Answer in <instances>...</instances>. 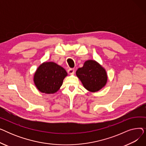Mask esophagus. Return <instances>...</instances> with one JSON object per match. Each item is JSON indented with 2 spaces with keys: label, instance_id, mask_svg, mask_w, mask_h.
<instances>
[{
  "label": "esophagus",
  "instance_id": "obj_1",
  "mask_svg": "<svg viewBox=\"0 0 146 146\" xmlns=\"http://www.w3.org/2000/svg\"><path fill=\"white\" fill-rule=\"evenodd\" d=\"M67 72L69 74H73L74 73V70L73 68H69Z\"/></svg>",
  "mask_w": 146,
  "mask_h": 146
}]
</instances>
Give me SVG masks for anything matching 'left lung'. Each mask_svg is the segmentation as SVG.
Returning <instances> with one entry per match:
<instances>
[{
    "label": "left lung",
    "mask_w": 146,
    "mask_h": 146,
    "mask_svg": "<svg viewBox=\"0 0 146 146\" xmlns=\"http://www.w3.org/2000/svg\"><path fill=\"white\" fill-rule=\"evenodd\" d=\"M83 86L91 92H96L102 89L107 83L108 76L105 69L95 60L86 61L83 66L76 72Z\"/></svg>",
    "instance_id": "obj_1"
}]
</instances>
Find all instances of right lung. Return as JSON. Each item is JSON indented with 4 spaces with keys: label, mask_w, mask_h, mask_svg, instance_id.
Returning <instances> with one entry per match:
<instances>
[{
    "label": "right lung",
    "mask_w": 146,
    "mask_h": 146,
    "mask_svg": "<svg viewBox=\"0 0 146 146\" xmlns=\"http://www.w3.org/2000/svg\"><path fill=\"white\" fill-rule=\"evenodd\" d=\"M67 76V73L64 68L56 63L46 61L36 69L34 76V82L41 92L52 94L59 90Z\"/></svg>",
    "instance_id": "add662e5"
}]
</instances>
